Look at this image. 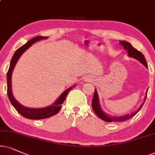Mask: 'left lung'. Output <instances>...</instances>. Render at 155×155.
<instances>
[{"instance_id":"obj_1","label":"left lung","mask_w":155,"mask_h":155,"mask_svg":"<svg viewBox=\"0 0 155 155\" xmlns=\"http://www.w3.org/2000/svg\"><path fill=\"white\" fill-rule=\"evenodd\" d=\"M121 45H122L124 46V48L125 49L127 50V52H128V55L130 56H132V57L136 58L140 61L142 63V64H144L146 67H148L147 66V64L145 58H144V55H143L142 53L140 51H139L138 50H137L136 48H134L132 45H131L130 43L126 42V41H120ZM147 91L148 89L147 90ZM146 97H147V94L144 97V102L142 104V105L140 106V107L139 108V109L135 112L132 113L131 115H126V116L124 117H109V115H107V114H105L104 111L101 110L100 105H99V98H98V95L97 93V91H94V97H93V99H92L91 101V106L92 108L94 109V111L97 114V115L99 118L102 119V120L105 121H108V122H121V121H125L127 120H129L130 118H132V117H134L137 113L140 110L144 104V101L146 100Z\"/></svg>"}]
</instances>
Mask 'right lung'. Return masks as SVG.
<instances>
[{
	"label": "right lung",
	"mask_w": 155,
	"mask_h": 155,
	"mask_svg": "<svg viewBox=\"0 0 155 155\" xmlns=\"http://www.w3.org/2000/svg\"><path fill=\"white\" fill-rule=\"evenodd\" d=\"M47 37L45 36H37L35 37L33 39L29 41L26 43V44L23 45L18 49L16 50L15 52L14 55L13 56L12 59H11V64H10L9 69L7 72V94L8 96V99L12 105L14 107V108L16 109V111L22 115L23 117H25L27 119H46L48 117H51L54 115L56 114L58 111H60L61 106L63 103L65 101L66 96H67L68 91L72 89V87H70L69 89H66L65 91L61 95V97L58 98V99L56 102L54 103V105L49 106V107H45V108L41 109H29L26 108V107H23V106L21 105L18 101L15 100V98L13 97L11 92V75H12V72L13 70V68L16 64L18 59L21 56V54L25 51L27 48H29L34 43L38 41L41 40V39H45Z\"/></svg>",
	"instance_id": "add662e5"
}]
</instances>
